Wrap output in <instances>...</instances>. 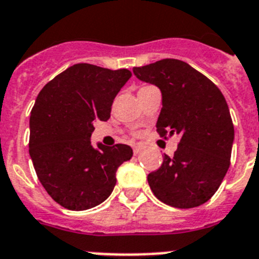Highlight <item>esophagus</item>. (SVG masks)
<instances>
[{
	"label": "esophagus",
	"instance_id": "obj_1",
	"mask_svg": "<svg viewBox=\"0 0 259 259\" xmlns=\"http://www.w3.org/2000/svg\"><path fill=\"white\" fill-rule=\"evenodd\" d=\"M142 150V146L141 145H135L134 146V154L135 155H137V154H140V151Z\"/></svg>",
	"mask_w": 259,
	"mask_h": 259
}]
</instances>
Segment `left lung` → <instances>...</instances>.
Listing matches in <instances>:
<instances>
[{"label": "left lung", "mask_w": 259, "mask_h": 259, "mask_svg": "<svg viewBox=\"0 0 259 259\" xmlns=\"http://www.w3.org/2000/svg\"><path fill=\"white\" fill-rule=\"evenodd\" d=\"M134 74L162 92L158 134L181 135L175 155H164L162 167L149 173L150 189L172 207L201 205L230 167L235 134L224 95L205 75L176 59L134 68Z\"/></svg>", "instance_id": "obj_1"}]
</instances>
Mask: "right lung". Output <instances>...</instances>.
I'll return each instance as SVG.
<instances>
[{
    "label": "right lung",
    "mask_w": 259,
    "mask_h": 259,
    "mask_svg": "<svg viewBox=\"0 0 259 259\" xmlns=\"http://www.w3.org/2000/svg\"><path fill=\"white\" fill-rule=\"evenodd\" d=\"M132 77L75 64L41 90L30 111L29 155L49 195L70 210L94 208L110 196L118 167L134 155L131 146H92L96 120H108L118 92Z\"/></svg>",
    "instance_id": "add662e5"
}]
</instances>
